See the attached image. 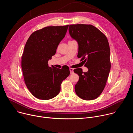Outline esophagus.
Returning a JSON list of instances; mask_svg holds the SVG:
<instances>
[{"instance_id": "1", "label": "esophagus", "mask_w": 133, "mask_h": 133, "mask_svg": "<svg viewBox=\"0 0 133 133\" xmlns=\"http://www.w3.org/2000/svg\"><path fill=\"white\" fill-rule=\"evenodd\" d=\"M69 70H70V74H71L73 73V71H74V69H73V68H69Z\"/></svg>"}]
</instances>
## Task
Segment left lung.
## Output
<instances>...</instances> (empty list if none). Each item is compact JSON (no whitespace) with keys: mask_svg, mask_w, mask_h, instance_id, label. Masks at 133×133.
Here are the masks:
<instances>
[{"mask_svg":"<svg viewBox=\"0 0 133 133\" xmlns=\"http://www.w3.org/2000/svg\"><path fill=\"white\" fill-rule=\"evenodd\" d=\"M68 30L72 38L78 43V58L86 63L85 66L88 69L86 72L82 68L74 70L79 77L75 86V92L83 99H95L103 91L110 69L107 38L91 25H70Z\"/></svg>","mask_w":133,"mask_h":133,"instance_id":"left-lung-1","label":"left lung"}]
</instances>
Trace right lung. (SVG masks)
<instances>
[{"label":"right lung","instance_id":"add662e5","mask_svg":"<svg viewBox=\"0 0 133 133\" xmlns=\"http://www.w3.org/2000/svg\"><path fill=\"white\" fill-rule=\"evenodd\" d=\"M69 25L48 26L34 32L28 39L22 57V68L26 85L32 95L42 100L56 96L62 82L70 74L68 67L48 66L65 36Z\"/></svg>","mask_w":133,"mask_h":133}]
</instances>
